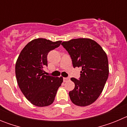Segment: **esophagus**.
Here are the masks:
<instances>
[{
  "instance_id": "esophagus-1",
  "label": "esophagus",
  "mask_w": 127,
  "mask_h": 127,
  "mask_svg": "<svg viewBox=\"0 0 127 127\" xmlns=\"http://www.w3.org/2000/svg\"><path fill=\"white\" fill-rule=\"evenodd\" d=\"M63 79H64V82H67L70 79V78H69V77H64Z\"/></svg>"
}]
</instances>
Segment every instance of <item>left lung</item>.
<instances>
[{
    "instance_id": "1",
    "label": "left lung",
    "mask_w": 127,
    "mask_h": 127,
    "mask_svg": "<svg viewBox=\"0 0 127 127\" xmlns=\"http://www.w3.org/2000/svg\"><path fill=\"white\" fill-rule=\"evenodd\" d=\"M62 45L68 51L74 67H81L79 79L72 77L75 84L69 92L71 101L78 106H87L98 98L109 76L107 55L100 46L88 38L64 41Z\"/></svg>"
}]
</instances>
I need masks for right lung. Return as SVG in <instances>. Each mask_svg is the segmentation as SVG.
I'll return each instance as SVG.
<instances>
[{"instance_id":"1","label":"right lung","mask_w":127,"mask_h":127,"mask_svg":"<svg viewBox=\"0 0 127 127\" xmlns=\"http://www.w3.org/2000/svg\"><path fill=\"white\" fill-rule=\"evenodd\" d=\"M62 41L52 42L44 38L35 39L23 48L15 65L18 85L25 97L33 105L45 107L55 100L62 77L46 76L43 67L48 65L47 56Z\"/></svg>"}]
</instances>
